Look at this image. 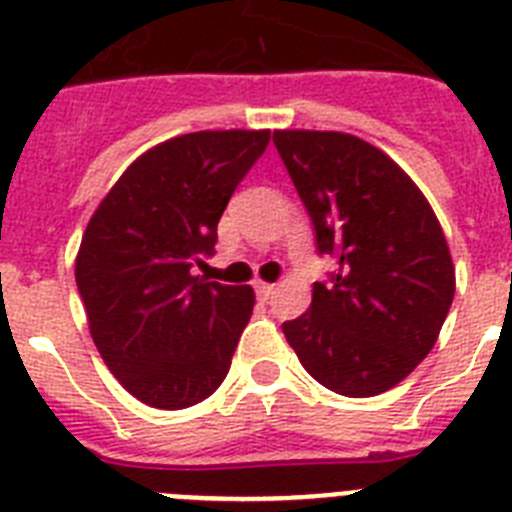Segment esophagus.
Here are the masks:
<instances>
[{
  "instance_id": "34e87169",
  "label": "esophagus",
  "mask_w": 512,
  "mask_h": 512,
  "mask_svg": "<svg viewBox=\"0 0 512 512\" xmlns=\"http://www.w3.org/2000/svg\"><path fill=\"white\" fill-rule=\"evenodd\" d=\"M274 290H277V285H272V282H256V292H259L261 300L272 298Z\"/></svg>"
}]
</instances>
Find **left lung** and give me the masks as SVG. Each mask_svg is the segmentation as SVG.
<instances>
[{
    "mask_svg": "<svg viewBox=\"0 0 512 512\" xmlns=\"http://www.w3.org/2000/svg\"><path fill=\"white\" fill-rule=\"evenodd\" d=\"M329 285L282 323L303 368L329 391L365 399L401 383L438 342L456 292L448 240L425 194L383 150L344 131H274Z\"/></svg>",
    "mask_w": 512,
    "mask_h": 512,
    "instance_id": "left-lung-1",
    "label": "left lung"
}]
</instances>
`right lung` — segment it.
<instances>
[{"instance_id":"obj_1","label":"right lung","mask_w":512,"mask_h":512,"mask_svg":"<svg viewBox=\"0 0 512 512\" xmlns=\"http://www.w3.org/2000/svg\"><path fill=\"white\" fill-rule=\"evenodd\" d=\"M269 129L194 131L155 144L113 183L82 235L74 279L116 381L142 404L186 409L225 381L253 313L248 285L194 274Z\"/></svg>"}]
</instances>
